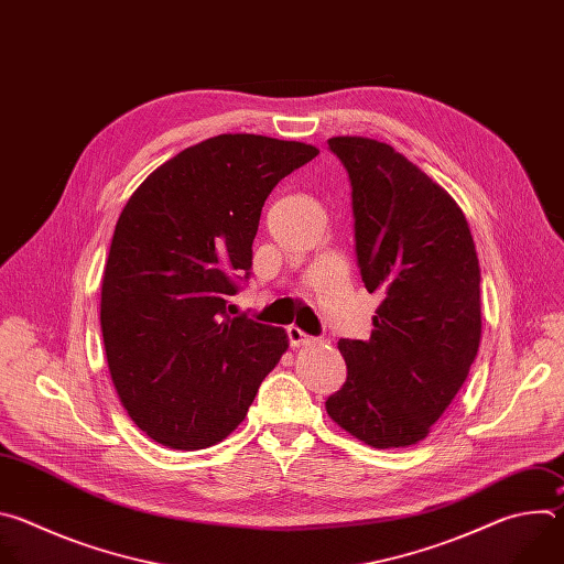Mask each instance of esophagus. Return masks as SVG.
I'll list each match as a JSON object with an SVG mask.
<instances>
[{"label": "esophagus", "mask_w": 564, "mask_h": 564, "mask_svg": "<svg viewBox=\"0 0 564 564\" xmlns=\"http://www.w3.org/2000/svg\"><path fill=\"white\" fill-rule=\"evenodd\" d=\"M285 333H288V339H290L292 346H310V344H312V337L305 335V333H303L301 328H296V326H290Z\"/></svg>", "instance_id": "1"}]
</instances>
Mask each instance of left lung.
Masks as SVG:
<instances>
[{
    "mask_svg": "<svg viewBox=\"0 0 564 564\" xmlns=\"http://www.w3.org/2000/svg\"><path fill=\"white\" fill-rule=\"evenodd\" d=\"M352 187L361 281L383 301L368 341L341 339L348 377L328 397L335 424L372 448L422 442L479 348V263L453 196L390 144L328 140Z\"/></svg>",
    "mask_w": 564,
    "mask_h": 564,
    "instance_id": "obj_1",
    "label": "left lung"
}]
</instances>
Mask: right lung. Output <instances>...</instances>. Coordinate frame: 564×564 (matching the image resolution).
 Returning a JSON list of instances; mask_svg holds the SVG:
<instances>
[{
	"label": "right lung",
	"mask_w": 564,
	"mask_h": 564,
	"mask_svg": "<svg viewBox=\"0 0 564 564\" xmlns=\"http://www.w3.org/2000/svg\"><path fill=\"white\" fill-rule=\"evenodd\" d=\"M316 147L223 133L160 165L124 205L105 268L100 326L113 386L153 442H223L288 350L283 328L229 316L250 276L265 198Z\"/></svg>",
	"instance_id": "add662e5"
}]
</instances>
